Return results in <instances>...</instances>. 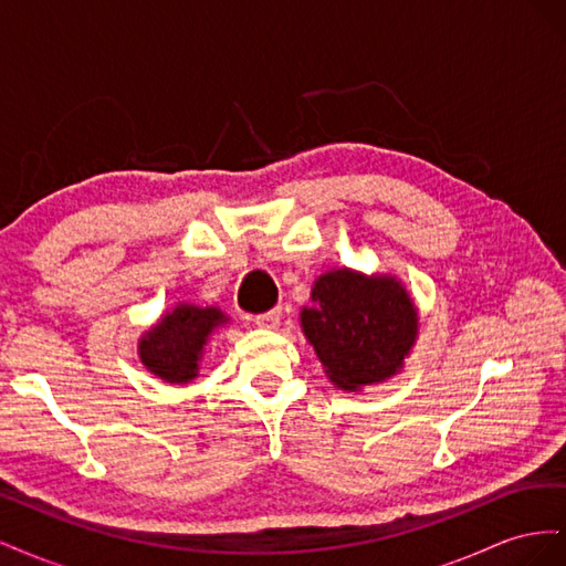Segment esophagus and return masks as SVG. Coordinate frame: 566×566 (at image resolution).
Wrapping results in <instances>:
<instances>
[{"instance_id":"1","label":"esophagus","mask_w":566,"mask_h":566,"mask_svg":"<svg viewBox=\"0 0 566 566\" xmlns=\"http://www.w3.org/2000/svg\"><path fill=\"white\" fill-rule=\"evenodd\" d=\"M281 316H283V312L281 310H271L269 314H262V316H256L254 318V323L260 325V328H276V325L281 323Z\"/></svg>"}]
</instances>
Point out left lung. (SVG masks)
<instances>
[{"label":"left lung","mask_w":566,"mask_h":566,"mask_svg":"<svg viewBox=\"0 0 566 566\" xmlns=\"http://www.w3.org/2000/svg\"><path fill=\"white\" fill-rule=\"evenodd\" d=\"M302 331L331 382L356 391L389 380L418 337V310L401 281L352 269L325 271L304 306Z\"/></svg>","instance_id":"obj_1"}]
</instances>
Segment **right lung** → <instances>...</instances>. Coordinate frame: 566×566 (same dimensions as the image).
I'll return each instance as SVG.
<instances>
[{
    "mask_svg": "<svg viewBox=\"0 0 566 566\" xmlns=\"http://www.w3.org/2000/svg\"><path fill=\"white\" fill-rule=\"evenodd\" d=\"M229 318L217 306L177 304L139 339L142 364L169 385H188L200 366L202 347Z\"/></svg>",
    "mask_w": 566,
    "mask_h": 566,
    "instance_id": "add662e5",
    "label": "right lung"
}]
</instances>
